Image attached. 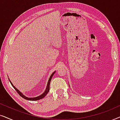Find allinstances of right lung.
Returning a JSON list of instances; mask_svg holds the SVG:
<instances>
[{
  "label": "right lung",
  "mask_w": 120,
  "mask_h": 120,
  "mask_svg": "<svg viewBox=\"0 0 120 120\" xmlns=\"http://www.w3.org/2000/svg\"><path fill=\"white\" fill-rule=\"evenodd\" d=\"M55 71L53 72V73L51 75V76L50 77V78H49V81H48V83H47V87H46V88L45 91L44 92L42 93V94L41 95H40V96H39L38 97H34V98H28V97H25L24 96L23 94H22V93L20 91H19L17 88H16L15 87L14 85H12V83L10 81V80H9L11 84L12 85V86H13V87H14L15 89V90L16 91V92L19 93V96H21V97H22V98H23L24 99H27V100H29V101H38V100H40L41 99H42V98H43L44 97H45V96L46 95L47 93H48V92H49V90H50V82H51V79L52 78V76H53V75L54 74H55Z\"/></svg>",
  "instance_id": "add662e5"
}]
</instances>
